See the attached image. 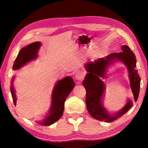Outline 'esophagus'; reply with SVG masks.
<instances>
[{"mask_svg":"<svg viewBox=\"0 0 148 148\" xmlns=\"http://www.w3.org/2000/svg\"><path fill=\"white\" fill-rule=\"evenodd\" d=\"M84 74L82 71H78L76 72V74H75V78H76V79L79 81L82 80L84 78Z\"/></svg>","mask_w":148,"mask_h":148,"instance_id":"esophagus-1","label":"esophagus"}]
</instances>
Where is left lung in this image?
<instances>
[{
    "mask_svg": "<svg viewBox=\"0 0 148 148\" xmlns=\"http://www.w3.org/2000/svg\"><path fill=\"white\" fill-rule=\"evenodd\" d=\"M121 50V52L111 53L105 58H99L93 62H90L85 64V69L88 73L86 74L83 84L86 91V107L89 114L97 120L105 122L114 121L125 114L132 106V102L128 100L121 109L111 114L102 105V97L104 95L106 86L100 78L104 79L107 69L114 62L119 60L127 66L135 102L137 101L139 97L140 78L137 70H136V56L127 45L122 46Z\"/></svg>",
    "mask_w": 148,
    "mask_h": 148,
    "instance_id": "8db88e82",
    "label": "left lung"
}]
</instances>
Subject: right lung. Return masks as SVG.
<instances>
[{"label":"right lung","instance_id":"obj_1","mask_svg":"<svg viewBox=\"0 0 148 148\" xmlns=\"http://www.w3.org/2000/svg\"><path fill=\"white\" fill-rule=\"evenodd\" d=\"M41 45L40 42H35L22 48L16 58L12 69L18 70L37 56V53ZM14 77H12L11 85V92L14 104H16V97L14 89L13 83ZM75 83L71 77H65L62 79L59 80L56 83L52 93L51 106L49 109V112L42 121L40 123V125L48 126L57 121L62 117L64 110V103L68 95L74 88Z\"/></svg>","mask_w":148,"mask_h":148}]
</instances>
